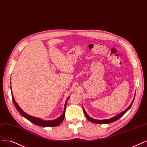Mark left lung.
Instances as JSON below:
<instances>
[{"label":"left lung","mask_w":147,"mask_h":147,"mask_svg":"<svg viewBox=\"0 0 147 147\" xmlns=\"http://www.w3.org/2000/svg\"><path fill=\"white\" fill-rule=\"evenodd\" d=\"M134 98L133 99L132 103H131V105H129V107L126 109L125 111H123V112H122V113L119 114V115L115 116V117L111 118V119H106V120H97V119H94L92 118H91L90 117H89V116L86 114V111L84 110V109L83 108V111H84V114L86 116V117L87 118V119L90 121V122H93V123H99V124H106V123H112V122H115V121L119 119H120L121 117H122V116L127 112V111L130 109V108L131 107V106H132L133 105V101H134Z\"/></svg>","instance_id":"left-lung-1"}]
</instances>
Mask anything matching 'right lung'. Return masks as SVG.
I'll list each match as a JSON object with an SVG mask.
<instances>
[{
    "instance_id": "obj_1",
    "label": "right lung",
    "mask_w": 147,
    "mask_h": 147,
    "mask_svg": "<svg viewBox=\"0 0 147 147\" xmlns=\"http://www.w3.org/2000/svg\"><path fill=\"white\" fill-rule=\"evenodd\" d=\"M69 99V98L67 99L66 102H65V106H64V113L62 114V115L59 117V118L53 120H43L42 119H40L39 118L37 117H33V116L30 115L28 114H27V113H25V112L21 109V108L19 107V105H18V103H16V101H15L13 95L12 94V100L15 106V107L16 108L17 110L19 111V113L21 114L24 117H25V119H27V120H28L30 122H31L32 123L38 126H43V127H50V126H57L58 125H59V124H61L62 123V122L63 121L64 117H65V108H66V103L67 102V100Z\"/></svg>"
}]
</instances>
